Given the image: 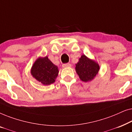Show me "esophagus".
I'll return each mask as SVG.
<instances>
[{
	"label": "esophagus",
	"instance_id": "34e87169",
	"mask_svg": "<svg viewBox=\"0 0 132 132\" xmlns=\"http://www.w3.org/2000/svg\"><path fill=\"white\" fill-rule=\"evenodd\" d=\"M71 66V65L69 64V63H67V64H64L62 65V67L66 68V67H70Z\"/></svg>",
	"mask_w": 132,
	"mask_h": 132
}]
</instances>
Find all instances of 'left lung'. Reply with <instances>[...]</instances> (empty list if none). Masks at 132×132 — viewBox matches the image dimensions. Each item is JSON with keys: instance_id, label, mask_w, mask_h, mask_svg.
<instances>
[{"instance_id": "obj_1", "label": "left lung", "mask_w": 132, "mask_h": 132, "mask_svg": "<svg viewBox=\"0 0 132 132\" xmlns=\"http://www.w3.org/2000/svg\"><path fill=\"white\" fill-rule=\"evenodd\" d=\"M100 65L93 59L82 55L76 64L75 70L79 78L84 82H91L98 74Z\"/></svg>"}]
</instances>
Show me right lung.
Returning a JSON list of instances; mask_svg holds the SVG:
<instances>
[{
  "mask_svg": "<svg viewBox=\"0 0 132 132\" xmlns=\"http://www.w3.org/2000/svg\"><path fill=\"white\" fill-rule=\"evenodd\" d=\"M30 73L34 78L43 85H49L55 82L59 70L46 56L36 59L30 69Z\"/></svg>",
  "mask_w": 132,
  "mask_h": 132,
  "instance_id": "add662e5",
  "label": "right lung"
}]
</instances>
